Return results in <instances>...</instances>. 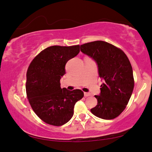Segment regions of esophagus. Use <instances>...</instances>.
<instances>
[{"label": "esophagus", "mask_w": 152, "mask_h": 152, "mask_svg": "<svg viewBox=\"0 0 152 152\" xmlns=\"http://www.w3.org/2000/svg\"><path fill=\"white\" fill-rule=\"evenodd\" d=\"M91 96V94L90 93H88V92H84V96L85 97H88V96Z\"/></svg>", "instance_id": "esophagus-1"}]
</instances>
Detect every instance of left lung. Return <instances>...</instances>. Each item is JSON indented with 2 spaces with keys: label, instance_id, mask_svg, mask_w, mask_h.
Listing matches in <instances>:
<instances>
[{
  "label": "left lung",
  "instance_id": "8db88e82",
  "mask_svg": "<svg viewBox=\"0 0 152 152\" xmlns=\"http://www.w3.org/2000/svg\"><path fill=\"white\" fill-rule=\"evenodd\" d=\"M80 50L96 62L99 76L104 81L100 95L94 96L98 104L90 111L102 119H114L126 108L133 92L130 62L122 50L104 41L84 44Z\"/></svg>",
  "mask_w": 152,
  "mask_h": 152
}]
</instances>
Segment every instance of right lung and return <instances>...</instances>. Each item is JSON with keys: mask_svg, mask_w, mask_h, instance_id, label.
I'll return each mask as SVG.
<instances>
[{"mask_svg": "<svg viewBox=\"0 0 152 152\" xmlns=\"http://www.w3.org/2000/svg\"><path fill=\"white\" fill-rule=\"evenodd\" d=\"M80 52V45L52 46L40 52L28 66L26 90L35 114L50 125L60 126L74 114V105L84 97L81 90L60 87L65 65Z\"/></svg>", "mask_w": 152, "mask_h": 152, "instance_id": "add662e5", "label": "right lung"}]
</instances>
